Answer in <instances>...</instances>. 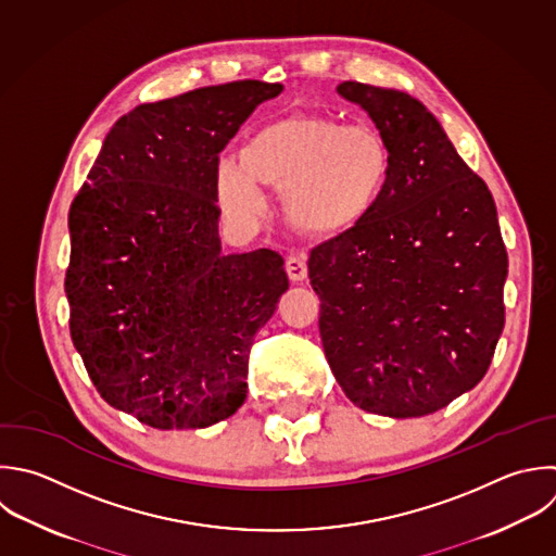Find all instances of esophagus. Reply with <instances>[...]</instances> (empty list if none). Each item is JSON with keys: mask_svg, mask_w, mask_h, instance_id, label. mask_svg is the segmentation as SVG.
Masks as SVG:
<instances>
[{"mask_svg": "<svg viewBox=\"0 0 556 556\" xmlns=\"http://www.w3.org/2000/svg\"><path fill=\"white\" fill-rule=\"evenodd\" d=\"M287 276L293 282H302L308 276V267H306L304 254H293V256L287 258Z\"/></svg>", "mask_w": 556, "mask_h": 556, "instance_id": "esophagus-1", "label": "esophagus"}]
</instances>
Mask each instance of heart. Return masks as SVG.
I'll list each match as a JSON object with an SVG mask.
<instances>
[{
    "instance_id": "heart-1",
    "label": "heart",
    "mask_w": 556,
    "mask_h": 556,
    "mask_svg": "<svg viewBox=\"0 0 556 556\" xmlns=\"http://www.w3.org/2000/svg\"><path fill=\"white\" fill-rule=\"evenodd\" d=\"M391 167L389 143L371 126L287 117L252 132L241 159H222L213 187L237 228L250 230L265 217V185L285 191V213L300 232L339 237L369 217Z\"/></svg>"
}]
</instances>
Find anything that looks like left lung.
Here are the masks:
<instances>
[{"label": "left lung", "instance_id": "obj_1", "mask_svg": "<svg viewBox=\"0 0 556 556\" xmlns=\"http://www.w3.org/2000/svg\"><path fill=\"white\" fill-rule=\"evenodd\" d=\"M389 143V182L365 222L311 252L319 334L363 410L421 417L473 389L504 328L508 258L486 185L404 91L341 83Z\"/></svg>", "mask_w": 556, "mask_h": 556}]
</instances>
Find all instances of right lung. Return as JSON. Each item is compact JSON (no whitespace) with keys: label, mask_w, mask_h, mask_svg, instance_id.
Returning <instances> with one entry per match:
<instances>
[{"label":"right lung","mask_w":556,"mask_h":556,"mask_svg":"<svg viewBox=\"0 0 556 556\" xmlns=\"http://www.w3.org/2000/svg\"><path fill=\"white\" fill-rule=\"evenodd\" d=\"M282 85L239 80L141 104L106 135L70 208V330L98 393L159 430L248 397L254 334L289 289L271 250L224 254L219 152Z\"/></svg>","instance_id":"obj_1"}]
</instances>
